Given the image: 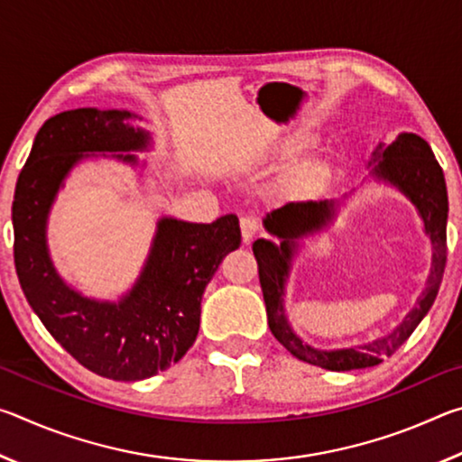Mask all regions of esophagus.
Wrapping results in <instances>:
<instances>
[{"label":"esophagus","instance_id":"esophagus-1","mask_svg":"<svg viewBox=\"0 0 462 462\" xmlns=\"http://www.w3.org/2000/svg\"><path fill=\"white\" fill-rule=\"evenodd\" d=\"M240 230H242V240L250 242L256 236V234L261 232V220L256 216L240 217Z\"/></svg>","mask_w":462,"mask_h":462}]
</instances>
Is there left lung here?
I'll list each match as a JSON object with an SVG mask.
<instances>
[{"mask_svg": "<svg viewBox=\"0 0 462 462\" xmlns=\"http://www.w3.org/2000/svg\"><path fill=\"white\" fill-rule=\"evenodd\" d=\"M379 165L374 167V175H379L408 195L418 208L420 216L424 217L426 234L432 240V271H430L426 291L421 293L418 306L413 308L403 322L393 332L373 340L363 346L342 348V350H316L297 338L289 328L283 306V287L289 275V261H291L295 238L310 230L319 228L330 217L332 209L328 201H297L287 203L281 209H275L264 220V228L277 236L281 245H273L271 240H256L253 253L259 264V279L267 306L269 328L275 338L293 356L303 363L322 366L328 371H353L366 369L385 361L395 353L402 344L410 338L416 326L432 308L442 283L444 267H447V217H448V195L444 183L442 167L434 159L432 148L424 138L416 134H400L393 144L379 148L373 152Z\"/></svg>", "mask_w": 462, "mask_h": 462, "instance_id": "left-lung-1", "label": "left lung"}]
</instances>
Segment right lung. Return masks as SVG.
Returning a JSON list of instances; mask_svg holds the SVG:
<instances>
[{
  "label": "right lung",
  "mask_w": 462,
  "mask_h": 462,
  "mask_svg": "<svg viewBox=\"0 0 462 462\" xmlns=\"http://www.w3.org/2000/svg\"><path fill=\"white\" fill-rule=\"evenodd\" d=\"M130 112L79 107L42 124L15 183L14 263L22 291L46 330L85 369L114 381H140L181 361L199 332L201 295L222 259L240 246L234 214L212 224L165 217L134 289L99 303L62 283L46 253V214L62 179L85 152L138 151L144 130ZM118 159L134 161L132 154Z\"/></svg>",
  "instance_id": "1"
}]
</instances>
